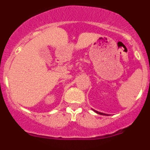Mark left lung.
Masks as SVG:
<instances>
[{
    "mask_svg": "<svg viewBox=\"0 0 150 150\" xmlns=\"http://www.w3.org/2000/svg\"><path fill=\"white\" fill-rule=\"evenodd\" d=\"M95 111L97 112V113H98V114H100V115H107V114H104V113H102V112H98V111H96V110H95Z\"/></svg>",
    "mask_w": 150,
    "mask_h": 150,
    "instance_id": "1",
    "label": "left lung"
}]
</instances>
